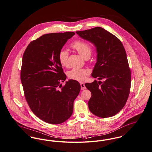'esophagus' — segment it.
I'll return each mask as SVG.
<instances>
[{
  "mask_svg": "<svg viewBox=\"0 0 152 152\" xmlns=\"http://www.w3.org/2000/svg\"><path fill=\"white\" fill-rule=\"evenodd\" d=\"M80 85H81V90H85V89H86L85 84L83 82H81L80 83Z\"/></svg>",
  "mask_w": 152,
  "mask_h": 152,
  "instance_id": "1",
  "label": "esophagus"
}]
</instances>
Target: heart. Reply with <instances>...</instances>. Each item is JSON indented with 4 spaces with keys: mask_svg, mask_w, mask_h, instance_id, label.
Returning a JSON list of instances; mask_svg holds the SVG:
<instances>
[{
    "mask_svg": "<svg viewBox=\"0 0 152 152\" xmlns=\"http://www.w3.org/2000/svg\"><path fill=\"white\" fill-rule=\"evenodd\" d=\"M71 47L77 51L81 56L84 58H89L92 52L91 45L85 41H74L71 44ZM69 52L62 49L58 53V60L61 65L63 67L69 66ZM89 74V71L86 69L81 68H73L68 72L67 75L71 80L78 81H85Z\"/></svg>",
    "mask_w": 152,
    "mask_h": 152,
    "instance_id": "heart-1",
    "label": "heart"
}]
</instances>
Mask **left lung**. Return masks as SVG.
I'll use <instances>...</instances> for the list:
<instances>
[{
	"label": "left lung",
	"mask_w": 152,
	"mask_h": 152,
	"mask_svg": "<svg viewBox=\"0 0 152 152\" xmlns=\"http://www.w3.org/2000/svg\"><path fill=\"white\" fill-rule=\"evenodd\" d=\"M76 33L96 47L97 59L91 76L104 80L85 84L92 94L89 110L102 118L113 116L124 107L130 91L132 75L125 49L117 37L101 27Z\"/></svg>",
	"instance_id": "left-lung-1"
}]
</instances>
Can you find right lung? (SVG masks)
<instances>
[{
    "label": "right lung",
    "mask_w": 152,
    "mask_h": 152,
    "mask_svg": "<svg viewBox=\"0 0 152 152\" xmlns=\"http://www.w3.org/2000/svg\"><path fill=\"white\" fill-rule=\"evenodd\" d=\"M75 33L45 34L32 41L23 53L20 81L25 97L31 111L39 119L50 124L67 121L73 112V103L81 85L66 79L58 53Z\"/></svg>",
    "instance_id": "obj_1"
}]
</instances>
